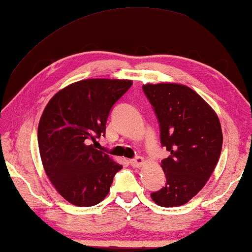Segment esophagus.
<instances>
[{"label":"esophagus","instance_id":"34e87169","mask_svg":"<svg viewBox=\"0 0 252 252\" xmlns=\"http://www.w3.org/2000/svg\"><path fill=\"white\" fill-rule=\"evenodd\" d=\"M129 163L134 167H141L144 164V158L137 156V157L134 158V159H130Z\"/></svg>","mask_w":252,"mask_h":252}]
</instances>
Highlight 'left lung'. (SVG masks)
I'll return each mask as SVG.
<instances>
[{"mask_svg": "<svg viewBox=\"0 0 252 252\" xmlns=\"http://www.w3.org/2000/svg\"><path fill=\"white\" fill-rule=\"evenodd\" d=\"M144 94L160 128L161 146L170 156L161 160L166 185L151 194L157 205L180 206L204 187L222 148L218 116L195 91L180 84H147Z\"/></svg>", "mask_w": 252, "mask_h": 252, "instance_id": "1", "label": "left lung"}]
</instances>
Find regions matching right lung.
<instances>
[{
	"mask_svg": "<svg viewBox=\"0 0 252 252\" xmlns=\"http://www.w3.org/2000/svg\"><path fill=\"white\" fill-rule=\"evenodd\" d=\"M132 84L119 79H86L61 89L44 108L37 127L41 160L55 189L71 204H98L123 168L95 149V143L105 135L113 104Z\"/></svg>",
	"mask_w": 252,
	"mask_h": 252,
	"instance_id": "right-lung-1",
	"label": "right lung"
}]
</instances>
